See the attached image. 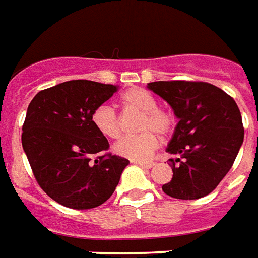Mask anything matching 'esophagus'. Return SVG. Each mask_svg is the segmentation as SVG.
I'll list each match as a JSON object with an SVG mask.
<instances>
[{"instance_id":"obj_1","label":"esophagus","mask_w":258,"mask_h":258,"mask_svg":"<svg viewBox=\"0 0 258 258\" xmlns=\"http://www.w3.org/2000/svg\"><path fill=\"white\" fill-rule=\"evenodd\" d=\"M135 164H139L140 167L143 168H151V167H154V164L152 162H133Z\"/></svg>"}]
</instances>
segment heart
I'll return each mask as SVG.
<instances>
[{"label": "heart", "mask_w": 258, "mask_h": 258, "mask_svg": "<svg viewBox=\"0 0 258 258\" xmlns=\"http://www.w3.org/2000/svg\"><path fill=\"white\" fill-rule=\"evenodd\" d=\"M121 103L126 110L141 114L137 131L143 132L137 136L123 137L117 141L113 151L119 156L144 162L154 155L159 145L155 131L160 136H167L173 131L175 118L166 108L156 107L158 102L148 91L143 88H131L121 95ZM92 123L100 135L107 139H117L121 135L119 119L114 110L108 106H99L92 111Z\"/></svg>", "instance_id": "obj_1"}]
</instances>
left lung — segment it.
I'll list each match as a JSON object with an SVG mask.
<instances>
[{
  "instance_id": "1",
  "label": "left lung",
  "mask_w": 258,
  "mask_h": 258,
  "mask_svg": "<svg viewBox=\"0 0 258 258\" xmlns=\"http://www.w3.org/2000/svg\"><path fill=\"white\" fill-rule=\"evenodd\" d=\"M159 95L179 119L167 145L173 178L162 189L181 200L210 195L234 164L243 143L241 111L223 90L203 81H154Z\"/></svg>"
}]
</instances>
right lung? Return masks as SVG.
Segmentation results:
<instances>
[{
    "label": "right lung",
    "mask_w": 258,
    "mask_h": 258,
    "mask_svg": "<svg viewBox=\"0 0 258 258\" xmlns=\"http://www.w3.org/2000/svg\"><path fill=\"white\" fill-rule=\"evenodd\" d=\"M117 85L71 80L38 92L27 108L21 144L39 186L58 204L90 210L110 199L129 160L104 154L107 139L91 115Z\"/></svg>",
    "instance_id": "1"
}]
</instances>
